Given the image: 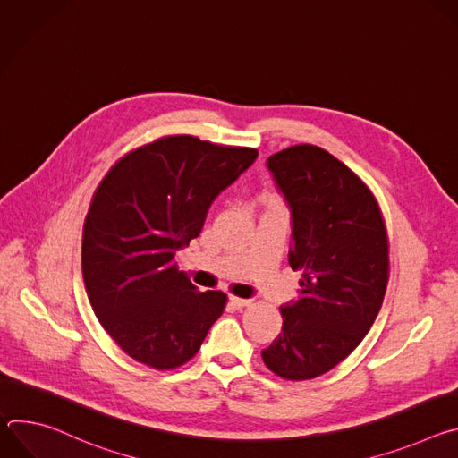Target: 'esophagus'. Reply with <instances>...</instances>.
I'll return each instance as SVG.
<instances>
[{
	"label": "esophagus",
	"instance_id": "esophagus-1",
	"mask_svg": "<svg viewBox=\"0 0 458 458\" xmlns=\"http://www.w3.org/2000/svg\"><path fill=\"white\" fill-rule=\"evenodd\" d=\"M230 302H232L235 308H244V306H248L251 301H250V299H241V297L230 295Z\"/></svg>",
	"mask_w": 458,
	"mask_h": 458
}]
</instances>
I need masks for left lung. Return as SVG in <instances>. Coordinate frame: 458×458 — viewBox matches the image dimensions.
<instances>
[{
  "instance_id": "8db88e82",
  "label": "left lung",
  "mask_w": 458,
  "mask_h": 458,
  "mask_svg": "<svg viewBox=\"0 0 458 458\" xmlns=\"http://www.w3.org/2000/svg\"><path fill=\"white\" fill-rule=\"evenodd\" d=\"M292 214L288 263L301 297L283 304V330L263 350L288 380L335 368L366 337L387 286V235L369 188L339 159L295 145L267 161Z\"/></svg>"
}]
</instances>
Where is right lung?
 Instances as JSON below:
<instances>
[{"label": "right lung", "instance_id": "obj_1", "mask_svg": "<svg viewBox=\"0 0 458 458\" xmlns=\"http://www.w3.org/2000/svg\"><path fill=\"white\" fill-rule=\"evenodd\" d=\"M257 154L168 136L121 157L98 186L83 228V281L103 328L138 362H188L221 317L226 295L198 292L174 257Z\"/></svg>", "mask_w": 458, "mask_h": 458}]
</instances>
